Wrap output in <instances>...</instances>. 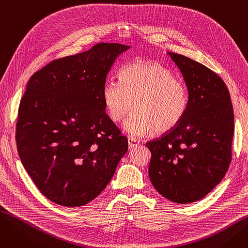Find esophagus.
Masks as SVG:
<instances>
[{
	"label": "esophagus",
	"mask_w": 248,
	"mask_h": 248,
	"mask_svg": "<svg viewBox=\"0 0 248 248\" xmlns=\"http://www.w3.org/2000/svg\"><path fill=\"white\" fill-rule=\"evenodd\" d=\"M127 141H128V147H129V149H133V148L137 147V146L140 144V140H137L136 138H133V137H128Z\"/></svg>",
	"instance_id": "34e87169"
}]
</instances>
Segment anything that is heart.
Returning a JSON list of instances; mask_svg holds the SVG:
<instances>
[{"instance_id":"obj_1","label":"heart","mask_w":248,"mask_h":248,"mask_svg":"<svg viewBox=\"0 0 248 248\" xmlns=\"http://www.w3.org/2000/svg\"><path fill=\"white\" fill-rule=\"evenodd\" d=\"M123 84L108 81L102 89L104 107L113 122H121L133 109L124 129L134 137L175 128L187 111L186 85L173 72L155 61H140L125 66Z\"/></svg>"}]
</instances>
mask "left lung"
I'll list each match as a JSON object with an SVG mask.
<instances>
[{
	"label": "left lung",
	"instance_id": "obj_1",
	"mask_svg": "<svg viewBox=\"0 0 248 248\" xmlns=\"http://www.w3.org/2000/svg\"><path fill=\"white\" fill-rule=\"evenodd\" d=\"M169 55L183 74L188 108L175 128L146 144L149 176L165 198L187 204L204 198L225 176L234 114L227 86L214 71L184 55Z\"/></svg>",
	"mask_w": 248,
	"mask_h": 248
}]
</instances>
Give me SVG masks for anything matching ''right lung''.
I'll return each mask as SVG.
<instances>
[{"instance_id": "right-lung-1", "label": "right lung", "mask_w": 248, "mask_h": 248, "mask_svg": "<svg viewBox=\"0 0 248 248\" xmlns=\"http://www.w3.org/2000/svg\"><path fill=\"white\" fill-rule=\"evenodd\" d=\"M98 43L34 73L21 99L16 141L21 162L46 198L79 207L96 198L127 151L106 113L102 89L115 59L129 49Z\"/></svg>"}]
</instances>
